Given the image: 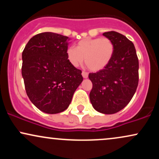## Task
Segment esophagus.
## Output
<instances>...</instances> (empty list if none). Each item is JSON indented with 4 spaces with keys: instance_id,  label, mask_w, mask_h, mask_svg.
<instances>
[{
    "instance_id": "34e87169",
    "label": "esophagus",
    "mask_w": 159,
    "mask_h": 159,
    "mask_svg": "<svg viewBox=\"0 0 159 159\" xmlns=\"http://www.w3.org/2000/svg\"><path fill=\"white\" fill-rule=\"evenodd\" d=\"M81 75H82V76H83L84 78H88V73H87V72H82Z\"/></svg>"
}]
</instances>
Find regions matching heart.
<instances>
[{
  "instance_id": "b5f03b06",
  "label": "heart",
  "mask_w": 159,
  "mask_h": 159,
  "mask_svg": "<svg viewBox=\"0 0 159 159\" xmlns=\"http://www.w3.org/2000/svg\"><path fill=\"white\" fill-rule=\"evenodd\" d=\"M114 53V43L108 38H86L78 42L76 48L69 47L66 57L69 63L74 67L79 66L84 57L88 68L97 72L110 63Z\"/></svg>"
}]
</instances>
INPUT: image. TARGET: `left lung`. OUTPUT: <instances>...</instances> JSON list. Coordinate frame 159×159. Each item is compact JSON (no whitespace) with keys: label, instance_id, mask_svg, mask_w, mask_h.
<instances>
[{"label":"left lung","instance_id":"1","mask_svg":"<svg viewBox=\"0 0 159 159\" xmlns=\"http://www.w3.org/2000/svg\"><path fill=\"white\" fill-rule=\"evenodd\" d=\"M103 36L114 43V53L105 68L89 74L93 83L90 99L98 112L112 114L123 109L135 93L139 63L134 44L125 36L115 31Z\"/></svg>","mask_w":159,"mask_h":159}]
</instances>
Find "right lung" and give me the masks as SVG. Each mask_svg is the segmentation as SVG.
Returning <instances> with one entry per match:
<instances>
[{
    "label": "right lung",
    "instance_id": "right-lung-1",
    "mask_svg": "<svg viewBox=\"0 0 159 159\" xmlns=\"http://www.w3.org/2000/svg\"><path fill=\"white\" fill-rule=\"evenodd\" d=\"M68 36L45 32L33 36L22 52L21 75L27 96L46 114L64 111L83 81L67 60Z\"/></svg>",
    "mask_w": 159,
    "mask_h": 159
}]
</instances>
